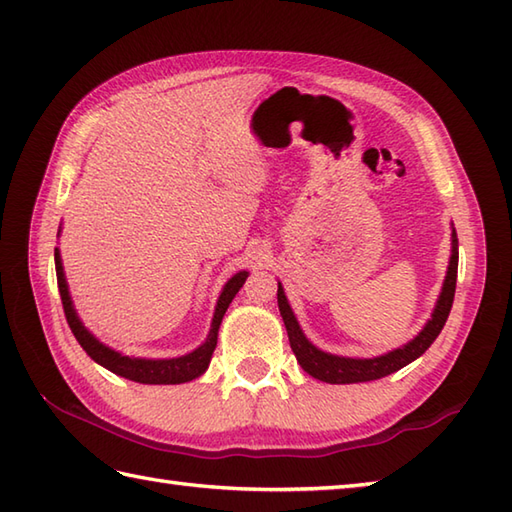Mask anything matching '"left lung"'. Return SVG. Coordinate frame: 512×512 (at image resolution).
<instances>
[{"instance_id": "8db88e82", "label": "left lung", "mask_w": 512, "mask_h": 512, "mask_svg": "<svg viewBox=\"0 0 512 512\" xmlns=\"http://www.w3.org/2000/svg\"><path fill=\"white\" fill-rule=\"evenodd\" d=\"M455 281H458V233H455V228L451 226V259H449L447 277H444V284H442V292L436 301V308L431 312V319L424 323V328L418 332V336H413L407 345L396 347V350H391L383 356H374V358L336 356V354L319 350V347L312 345L306 339V334H303L281 284L277 288V303H279L281 319H284V325H286L290 347L292 352H295L299 365L303 367V372H308L312 378L323 380V383H330V385L367 383V380H376V378L398 372L400 367L416 361L418 356H422L429 350L431 343L438 339L444 323L449 319L453 297H455Z\"/></svg>"}]
</instances>
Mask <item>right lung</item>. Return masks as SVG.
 I'll return each instance as SVG.
<instances>
[{
    "label": "right lung",
    "instance_id": "1",
    "mask_svg": "<svg viewBox=\"0 0 512 512\" xmlns=\"http://www.w3.org/2000/svg\"><path fill=\"white\" fill-rule=\"evenodd\" d=\"M59 235H61V226H59L57 237ZM54 268H57V284H59V292H61L65 319H68L70 330L76 336L79 345L85 352H88V356L94 363H99L105 369H110V372H114L116 376H123V378L134 380V383H143V385H180V383H189V380L198 378L206 372V367H209L211 356L215 352L217 332H220V323L224 319L226 308L231 306L233 297L237 295L239 288L244 286V281L248 277L246 270H239L237 275H233L226 281V286L220 292V299H217L209 336H206V341L200 347H195L193 352L178 356V358H136V356H125L121 352L112 350V347L101 343L88 328H85L83 321L79 319V314H76V310H74V303H72L70 290H68V281H65V273H63L59 248H54Z\"/></svg>",
    "mask_w": 512,
    "mask_h": 512
}]
</instances>
